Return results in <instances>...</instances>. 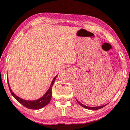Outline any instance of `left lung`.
<instances>
[{
    "mask_svg": "<svg viewBox=\"0 0 130 130\" xmlns=\"http://www.w3.org/2000/svg\"><path fill=\"white\" fill-rule=\"evenodd\" d=\"M76 101H77V102H78V104L82 106V107L86 108V109H90V110H98V109H101V108H104V106H105L106 105H104L102 106H94V107H90V106H86L85 105H83L82 104L81 102H80L79 101L77 100V99H76Z\"/></svg>",
    "mask_w": 130,
    "mask_h": 130,
    "instance_id": "1",
    "label": "left lung"
}]
</instances>
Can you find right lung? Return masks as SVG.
<instances>
[{"label":"right lung","mask_w":130,"mask_h":130,"mask_svg":"<svg viewBox=\"0 0 130 130\" xmlns=\"http://www.w3.org/2000/svg\"><path fill=\"white\" fill-rule=\"evenodd\" d=\"M57 76V75L55 76L54 77L52 82L51 83L50 86V88L48 89V90L46 92V93L44 94L41 98H40V99H36V100L34 101L25 100V99L21 98L18 96L17 95H16L15 94L12 92L11 88H10V87L9 86V82L8 81L9 88V90L10 92H11L12 95L13 96L14 98L16 99V100L18 101L20 104H22V105H24L25 107L31 109H40L41 108H43L45 106L47 105L50 102V101L51 99V93H52V87L53 85H54L55 79H56Z\"/></svg>","instance_id":"obj_1"}]
</instances>
